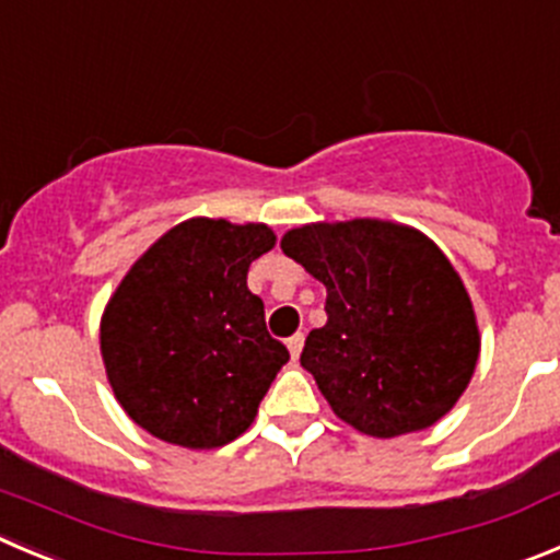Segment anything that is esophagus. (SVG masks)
Wrapping results in <instances>:
<instances>
[{
  "instance_id": "esophagus-1",
  "label": "esophagus",
  "mask_w": 560,
  "mask_h": 560,
  "mask_svg": "<svg viewBox=\"0 0 560 560\" xmlns=\"http://www.w3.org/2000/svg\"><path fill=\"white\" fill-rule=\"evenodd\" d=\"M287 348H290L292 362H298V357H301V348H304V334H292V337L287 339Z\"/></svg>"
}]
</instances>
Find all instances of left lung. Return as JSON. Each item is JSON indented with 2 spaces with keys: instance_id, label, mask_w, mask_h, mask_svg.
<instances>
[{
  "instance_id": "obj_1",
  "label": "left lung",
  "mask_w": 560,
  "mask_h": 560,
  "mask_svg": "<svg viewBox=\"0 0 560 560\" xmlns=\"http://www.w3.org/2000/svg\"><path fill=\"white\" fill-rule=\"evenodd\" d=\"M281 250L326 287V326L310 331V370L334 415L392 439L442 420L480 353L462 276L417 229L378 218L306 223Z\"/></svg>"
}]
</instances>
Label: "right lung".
Wrapping results in <instances>:
<instances>
[{
    "mask_svg": "<svg viewBox=\"0 0 560 560\" xmlns=\"http://www.w3.org/2000/svg\"><path fill=\"white\" fill-rule=\"evenodd\" d=\"M276 245L265 223L190 218L129 268L102 315V359L121 409L151 436L212 451L248 431L290 362L265 328L248 268Z\"/></svg>",
    "mask_w": 560,
    "mask_h": 560,
    "instance_id": "right-lung-1",
    "label": "right lung"
}]
</instances>
